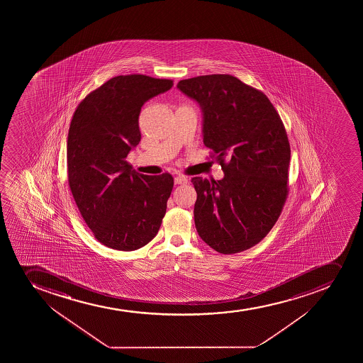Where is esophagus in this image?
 <instances>
[{
    "label": "esophagus",
    "mask_w": 363,
    "mask_h": 363,
    "mask_svg": "<svg viewBox=\"0 0 363 363\" xmlns=\"http://www.w3.org/2000/svg\"><path fill=\"white\" fill-rule=\"evenodd\" d=\"M188 179L186 176L179 175L175 177V184H187Z\"/></svg>",
    "instance_id": "obj_1"
}]
</instances>
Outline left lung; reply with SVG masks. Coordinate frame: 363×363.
Returning a JSON list of instances; mask_svg holds the SVG:
<instances>
[{
  "mask_svg": "<svg viewBox=\"0 0 363 363\" xmlns=\"http://www.w3.org/2000/svg\"><path fill=\"white\" fill-rule=\"evenodd\" d=\"M177 87L201 105L203 143L225 172L193 177L199 235L223 255L246 251L272 230L289 195L290 143L266 94L230 74H207Z\"/></svg>",
  "mask_w": 363,
  "mask_h": 363,
  "instance_id": "obj_1",
  "label": "left lung"
}]
</instances>
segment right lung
Instances as JSON below:
<instances>
[{
	"label": "right lung",
	"mask_w": 363,
	"mask_h": 363,
	"mask_svg": "<svg viewBox=\"0 0 363 363\" xmlns=\"http://www.w3.org/2000/svg\"><path fill=\"white\" fill-rule=\"evenodd\" d=\"M172 86V79L117 76L87 94L73 113L67 137L69 189L84 221L106 247L135 251L161 227L172 176L133 172L125 157L140 143V108Z\"/></svg>",
	"instance_id": "1"
}]
</instances>
